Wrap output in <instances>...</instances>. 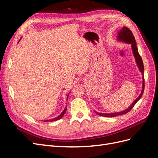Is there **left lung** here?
<instances>
[{
    "label": "left lung",
    "mask_w": 158,
    "mask_h": 158,
    "mask_svg": "<svg viewBox=\"0 0 158 158\" xmlns=\"http://www.w3.org/2000/svg\"><path fill=\"white\" fill-rule=\"evenodd\" d=\"M117 40L119 42L125 43V44L131 45L132 53H133L134 57H135V59L136 63L138 66V69H139L140 72L142 73V78H142V88L141 93H140L139 96H138L135 99V102H133V103L131 105L130 107H128L127 109L124 110V111L117 112V113H100L97 111H95V113H96L97 114H98V115L106 117H114L116 116L121 115V114H125V113L130 111L133 108V107L135 106V105L137 103L138 100L141 98V97L142 96L143 92H144V64H143L142 59L140 55H139V52H138V51L135 38V37H134L132 31L129 30L128 27H123L122 29H121L120 30H118L117 31Z\"/></svg>",
    "instance_id": "obj_1"
}]
</instances>
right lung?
Here are the masks:
<instances>
[{
	"label": "right lung",
	"mask_w": 158,
	"mask_h": 158,
	"mask_svg": "<svg viewBox=\"0 0 158 158\" xmlns=\"http://www.w3.org/2000/svg\"><path fill=\"white\" fill-rule=\"evenodd\" d=\"M19 42V41H18ZM68 97H69V95H67V99H68ZM66 107L64 108V109L63 110V111L62 112L59 116H57L56 117H55V118H51V119H49V120H45V121H44V122H49V121H57V120H59V119H60V118H61L62 117H63V116L64 115V113H66Z\"/></svg>",
	"instance_id": "obj_1"
}]
</instances>
